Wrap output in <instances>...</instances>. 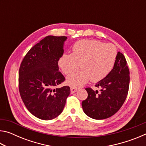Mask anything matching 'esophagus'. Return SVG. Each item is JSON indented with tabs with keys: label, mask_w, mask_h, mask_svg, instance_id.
Instances as JSON below:
<instances>
[{
	"label": "esophagus",
	"mask_w": 146,
	"mask_h": 146,
	"mask_svg": "<svg viewBox=\"0 0 146 146\" xmlns=\"http://www.w3.org/2000/svg\"><path fill=\"white\" fill-rule=\"evenodd\" d=\"M70 90H71V93H74L76 92V91H78V89L76 88H74V87H71L70 88Z\"/></svg>",
	"instance_id": "obj_1"
}]
</instances>
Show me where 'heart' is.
<instances>
[{
  "label": "heart",
  "mask_w": 146,
  "mask_h": 146,
  "mask_svg": "<svg viewBox=\"0 0 146 146\" xmlns=\"http://www.w3.org/2000/svg\"><path fill=\"white\" fill-rule=\"evenodd\" d=\"M117 55L116 47L96 40H82L75 43L72 53H64L58 66L66 75L82 70L68 76L66 82L74 87H80L90 80L98 82L105 78L114 66Z\"/></svg>",
  "instance_id": "1"
}]
</instances>
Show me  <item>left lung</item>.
Returning a JSON list of instances; mask_svg holds the SVG:
<instances>
[{
  "label": "left lung",
  "mask_w": 146,
  "mask_h": 146,
  "mask_svg": "<svg viewBox=\"0 0 146 146\" xmlns=\"http://www.w3.org/2000/svg\"><path fill=\"white\" fill-rule=\"evenodd\" d=\"M129 86V71L125 56L117 53L113 70L95 86L100 91L86 88L88 96L82 101L84 112L96 120L108 118L115 114L126 99Z\"/></svg>",
  "instance_id": "obj_1"
}]
</instances>
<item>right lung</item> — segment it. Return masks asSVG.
Masks as SVG:
<instances>
[{"label": "right lung", "instance_id": "right-lung-1", "mask_svg": "<svg viewBox=\"0 0 146 146\" xmlns=\"http://www.w3.org/2000/svg\"><path fill=\"white\" fill-rule=\"evenodd\" d=\"M65 36H47L30 49L19 69L20 95L26 108L42 120L53 119L62 112L70 94L69 86L56 88L65 78L58 71Z\"/></svg>", "mask_w": 146, "mask_h": 146}]
</instances>
